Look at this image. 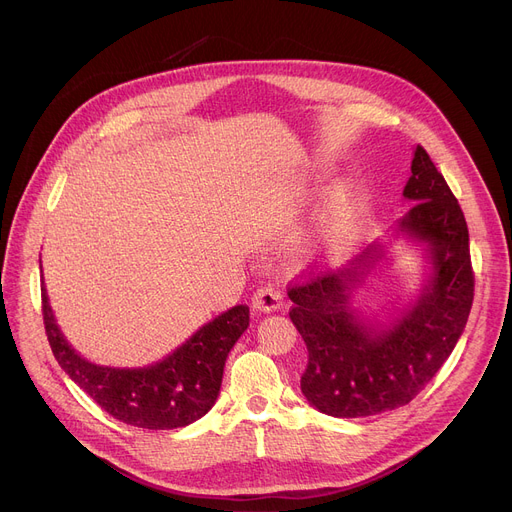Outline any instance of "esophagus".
Instances as JSON below:
<instances>
[{"mask_svg":"<svg viewBox=\"0 0 512 512\" xmlns=\"http://www.w3.org/2000/svg\"><path fill=\"white\" fill-rule=\"evenodd\" d=\"M252 306L256 312L260 314H271V312H279L283 308V296L281 291L266 285L254 291V298H252Z\"/></svg>","mask_w":512,"mask_h":512,"instance_id":"1","label":"esophagus"}]
</instances>
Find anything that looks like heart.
I'll return each mask as SVG.
<instances>
[{"label": "heart", "instance_id": "heart-1", "mask_svg": "<svg viewBox=\"0 0 512 512\" xmlns=\"http://www.w3.org/2000/svg\"><path fill=\"white\" fill-rule=\"evenodd\" d=\"M360 227V212L348 187H339L325 210L321 223V248L329 256H344L354 243Z\"/></svg>", "mask_w": 512, "mask_h": 512}]
</instances>
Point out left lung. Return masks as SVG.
I'll return each instance as SVG.
<instances>
[{
	"mask_svg": "<svg viewBox=\"0 0 512 512\" xmlns=\"http://www.w3.org/2000/svg\"><path fill=\"white\" fill-rule=\"evenodd\" d=\"M402 196L410 210L344 269L289 289V319L308 348L302 394L329 417L356 419L408 404L442 369L473 304L469 229L444 177L417 145ZM394 240L424 250L418 294L367 317L355 294Z\"/></svg>",
	"mask_w": 512,
	"mask_h": 512,
	"instance_id": "left-lung-1",
	"label": "left lung"
}]
</instances>
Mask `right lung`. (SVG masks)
Masks as SVG:
<instances>
[{"label": "right lung", "mask_w": 512, "mask_h": 512, "mask_svg": "<svg viewBox=\"0 0 512 512\" xmlns=\"http://www.w3.org/2000/svg\"><path fill=\"white\" fill-rule=\"evenodd\" d=\"M41 300L45 333L62 371L114 419L154 431L179 429L206 415L221 394L227 356L250 327V308L237 304L148 367H106L87 360L68 344L56 323L45 283Z\"/></svg>", "instance_id": "add662e5"}]
</instances>
